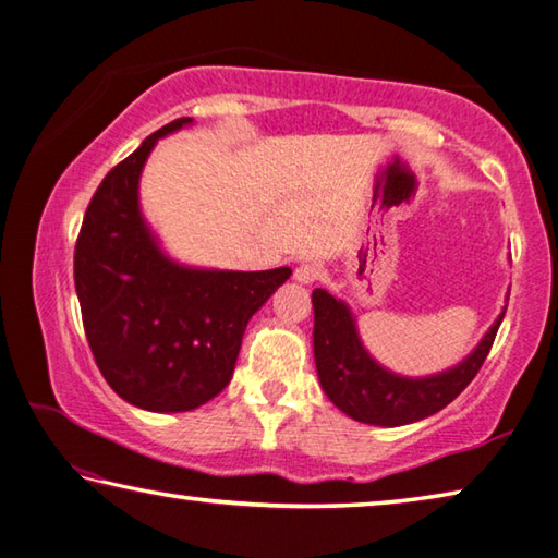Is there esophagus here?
Wrapping results in <instances>:
<instances>
[{"label": "esophagus", "instance_id": "34e87169", "mask_svg": "<svg viewBox=\"0 0 558 558\" xmlns=\"http://www.w3.org/2000/svg\"><path fill=\"white\" fill-rule=\"evenodd\" d=\"M319 278H323V266L315 260H305L295 268V280L300 286H313V282H317Z\"/></svg>", "mask_w": 558, "mask_h": 558}]
</instances>
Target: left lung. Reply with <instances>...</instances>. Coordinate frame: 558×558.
Segmentation results:
<instances>
[{
    "mask_svg": "<svg viewBox=\"0 0 558 558\" xmlns=\"http://www.w3.org/2000/svg\"><path fill=\"white\" fill-rule=\"evenodd\" d=\"M313 344L319 384L339 411L372 426H403L421 421L458 399L485 364L505 317L502 313L495 319L475 352L462 359L458 366L428 379H405L386 372L369 356L359 342L354 317L342 300L317 288L313 290Z\"/></svg>",
    "mask_w": 558,
    "mask_h": 558,
    "instance_id": "8db88e82",
    "label": "left lung"
}]
</instances>
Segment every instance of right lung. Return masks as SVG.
Returning a JSON list of instances; mask_svg holds the SVG:
<instances>
[{
	"mask_svg": "<svg viewBox=\"0 0 558 558\" xmlns=\"http://www.w3.org/2000/svg\"><path fill=\"white\" fill-rule=\"evenodd\" d=\"M172 120L102 179L75 241L73 278L100 374L145 411L199 409L231 381L248 319L290 268L199 270L169 260L140 214L137 184Z\"/></svg>",
	"mask_w": 558,
	"mask_h": 558,
	"instance_id": "add662e5",
	"label": "right lung"
}]
</instances>
